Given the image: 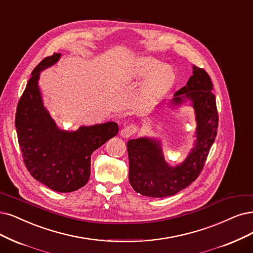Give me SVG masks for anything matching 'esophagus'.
Segmentation results:
<instances>
[{
    "label": "esophagus",
    "instance_id": "1",
    "mask_svg": "<svg viewBox=\"0 0 253 253\" xmlns=\"http://www.w3.org/2000/svg\"><path fill=\"white\" fill-rule=\"evenodd\" d=\"M136 131H137V127L136 126L129 125V126H126L125 128H123V129L121 130L120 135L122 137H124V138H128L130 136H132Z\"/></svg>",
    "mask_w": 253,
    "mask_h": 253
}]
</instances>
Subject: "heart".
<instances>
[{
    "label": "heart",
    "instance_id": "obj_1",
    "mask_svg": "<svg viewBox=\"0 0 253 253\" xmlns=\"http://www.w3.org/2000/svg\"><path fill=\"white\" fill-rule=\"evenodd\" d=\"M146 76L147 77L139 90V99L145 103L152 102L165 95L175 81V74L170 65L162 64L160 60L151 56H143L135 59L125 74L123 81L138 80Z\"/></svg>",
    "mask_w": 253,
    "mask_h": 253
}]
</instances>
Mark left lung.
Masks as SVG:
<instances>
[{"label":"left lung","instance_id":"left-lung-1","mask_svg":"<svg viewBox=\"0 0 253 253\" xmlns=\"http://www.w3.org/2000/svg\"><path fill=\"white\" fill-rule=\"evenodd\" d=\"M188 102L194 108L197 126L194 147L182 163L176 166L167 163L158 138L144 136L127 142L129 182L136 193L147 197L166 198L185 189L199 176L216 138L219 119L209 74L195 65L186 85L162 105L174 108Z\"/></svg>","mask_w":253,"mask_h":253}]
</instances>
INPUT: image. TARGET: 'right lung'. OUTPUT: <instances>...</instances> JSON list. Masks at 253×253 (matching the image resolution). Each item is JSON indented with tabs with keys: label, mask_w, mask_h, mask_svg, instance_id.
Returning <instances> with one entry per match:
<instances>
[{
	"label": "right lung",
	"mask_w": 253,
	"mask_h": 253,
	"mask_svg": "<svg viewBox=\"0 0 253 253\" xmlns=\"http://www.w3.org/2000/svg\"><path fill=\"white\" fill-rule=\"evenodd\" d=\"M60 56L54 53L32 71L17 104L15 128L30 174L55 192L70 193L87 183L92 152L117 135L119 126L116 122H106L70 131L56 125L43 104L39 81L41 73L54 65Z\"/></svg>",
	"instance_id": "obj_1"
}]
</instances>
